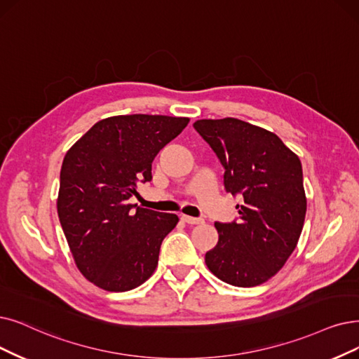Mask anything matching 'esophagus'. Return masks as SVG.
Here are the masks:
<instances>
[{
    "label": "esophagus",
    "instance_id": "obj_1",
    "mask_svg": "<svg viewBox=\"0 0 359 359\" xmlns=\"http://www.w3.org/2000/svg\"><path fill=\"white\" fill-rule=\"evenodd\" d=\"M181 219H182L184 222L190 224V225H197V224H203V222H205V219H203V218H194V217H187V215H182Z\"/></svg>",
    "mask_w": 359,
    "mask_h": 359
}]
</instances>
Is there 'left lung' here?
I'll return each instance as SVG.
<instances>
[{
	"instance_id": "1",
	"label": "left lung",
	"mask_w": 359,
	"mask_h": 359,
	"mask_svg": "<svg viewBox=\"0 0 359 359\" xmlns=\"http://www.w3.org/2000/svg\"><path fill=\"white\" fill-rule=\"evenodd\" d=\"M193 126L225 169V191L243 196L238 221L215 222L219 237L205 262L231 285L262 284L283 268L302 233V165L276 134L245 121L202 119Z\"/></svg>"
}]
</instances>
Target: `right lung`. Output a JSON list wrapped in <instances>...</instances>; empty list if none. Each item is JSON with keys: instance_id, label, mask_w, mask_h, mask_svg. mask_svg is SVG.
<instances>
[{"instance_id": "add662e5", "label": "right lung", "mask_w": 359, "mask_h": 359, "mask_svg": "<svg viewBox=\"0 0 359 359\" xmlns=\"http://www.w3.org/2000/svg\"><path fill=\"white\" fill-rule=\"evenodd\" d=\"M189 118L122 114L97 122L66 153L57 213L82 276L107 292H128L151 277L174 213L130 205L151 162Z\"/></svg>"}]
</instances>
